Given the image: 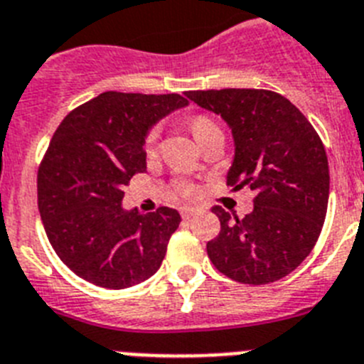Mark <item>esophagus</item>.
Instances as JSON below:
<instances>
[{"mask_svg":"<svg viewBox=\"0 0 364 364\" xmlns=\"http://www.w3.org/2000/svg\"><path fill=\"white\" fill-rule=\"evenodd\" d=\"M196 214H198V210H196V208H192V207H185V208H181V216H183V220H191V218H194Z\"/></svg>","mask_w":364,"mask_h":364,"instance_id":"1","label":"esophagus"}]
</instances>
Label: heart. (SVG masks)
I'll use <instances>...</instances> for the list:
<instances>
[{
  "label": "heart",
  "instance_id": "b5f03b06",
  "mask_svg": "<svg viewBox=\"0 0 364 364\" xmlns=\"http://www.w3.org/2000/svg\"><path fill=\"white\" fill-rule=\"evenodd\" d=\"M210 126H214V121H210L208 117H196L194 121L191 122V129L196 139L201 137V134H203L205 129L210 128ZM157 137H159V128L156 126V128H151L146 134V137H144V150H154L157 143ZM176 191H178V194H181L183 198H194L196 192H198L191 181H178L176 183Z\"/></svg>",
  "mask_w": 364,
  "mask_h": 364
}]
</instances>
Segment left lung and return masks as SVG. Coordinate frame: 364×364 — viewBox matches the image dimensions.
I'll list each match as a JSON object with an SVG mask.
<instances>
[{"label":"left lung","instance_id":"left-lung-1","mask_svg":"<svg viewBox=\"0 0 364 364\" xmlns=\"http://www.w3.org/2000/svg\"><path fill=\"white\" fill-rule=\"evenodd\" d=\"M221 115L235 137L227 186L255 191V208L240 220L220 205V235L207 255L236 282H277L295 271L317 243L326 218L330 170L321 137L286 97L267 90L188 91Z\"/></svg>","mask_w":364,"mask_h":364}]
</instances>
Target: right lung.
<instances>
[{"instance_id":"1","label":"right lung","mask_w":364,"mask_h":364,"mask_svg":"<svg viewBox=\"0 0 364 364\" xmlns=\"http://www.w3.org/2000/svg\"><path fill=\"white\" fill-rule=\"evenodd\" d=\"M186 104L178 93L106 91L56 128L38 168V208L60 260L87 282L124 289L161 267L181 216L124 210L122 188L146 170L148 129Z\"/></svg>"}]
</instances>
